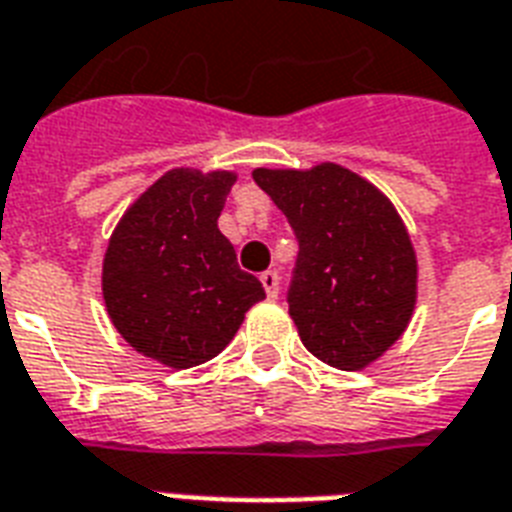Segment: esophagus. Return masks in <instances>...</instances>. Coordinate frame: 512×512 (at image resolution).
Listing matches in <instances>:
<instances>
[{"instance_id":"1","label":"esophagus","mask_w":512,"mask_h":512,"mask_svg":"<svg viewBox=\"0 0 512 512\" xmlns=\"http://www.w3.org/2000/svg\"><path fill=\"white\" fill-rule=\"evenodd\" d=\"M260 282H263V287H265V295H268V298H276V295H279V273L276 271H265V273H260Z\"/></svg>"}]
</instances>
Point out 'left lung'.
Returning <instances> with one entry per match:
<instances>
[{
	"mask_svg": "<svg viewBox=\"0 0 512 512\" xmlns=\"http://www.w3.org/2000/svg\"><path fill=\"white\" fill-rule=\"evenodd\" d=\"M298 239L290 317L317 360L362 370L405 333L416 306V252L376 185L338 163L255 169Z\"/></svg>",
	"mask_w": 512,
	"mask_h": 512,
	"instance_id": "8db88e82",
	"label": "left lung"
}]
</instances>
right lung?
I'll use <instances>...</instances> for the list:
<instances>
[{
  "label": "right lung",
  "mask_w": 512,
  "mask_h": 512,
  "mask_svg": "<svg viewBox=\"0 0 512 512\" xmlns=\"http://www.w3.org/2000/svg\"><path fill=\"white\" fill-rule=\"evenodd\" d=\"M233 182V171H166L109 239L101 268L109 319L128 346L169 368L217 357L265 298L217 228Z\"/></svg>",
  "instance_id": "add662e5"
}]
</instances>
